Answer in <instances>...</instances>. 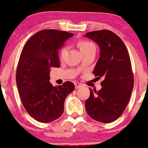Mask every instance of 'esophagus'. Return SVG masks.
Returning <instances> with one entry per match:
<instances>
[{
	"label": "esophagus",
	"mask_w": 148,
	"mask_h": 148,
	"mask_svg": "<svg viewBox=\"0 0 148 148\" xmlns=\"http://www.w3.org/2000/svg\"><path fill=\"white\" fill-rule=\"evenodd\" d=\"M74 85H75V88L76 89H78V88L84 87V85L79 82H75L74 83Z\"/></svg>",
	"instance_id": "34e87169"
}]
</instances>
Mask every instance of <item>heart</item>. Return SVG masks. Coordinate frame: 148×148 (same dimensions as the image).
Listing matches in <instances>:
<instances>
[{
	"instance_id": "obj_1",
	"label": "heart",
	"mask_w": 148,
	"mask_h": 148,
	"mask_svg": "<svg viewBox=\"0 0 148 148\" xmlns=\"http://www.w3.org/2000/svg\"><path fill=\"white\" fill-rule=\"evenodd\" d=\"M77 45L83 54L92 51L96 50L95 45L92 42L89 41V40H80V41L78 42ZM67 51V48L66 47H62V48L61 49L60 51V57L61 59H63L64 56H65Z\"/></svg>"
}]
</instances>
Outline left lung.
I'll list each match as a JSON object with an SVG mask.
<instances>
[{"label": "left lung", "mask_w": 148, "mask_h": 148, "mask_svg": "<svg viewBox=\"0 0 148 148\" xmlns=\"http://www.w3.org/2000/svg\"><path fill=\"white\" fill-rule=\"evenodd\" d=\"M86 37L93 40L100 48V57L93 74L103 78L101 89L90 88L86 109L89 116L97 121L109 123L125 111L134 88V74L129 52L123 40L108 30L87 33Z\"/></svg>", "instance_id": "8db88e82"}]
</instances>
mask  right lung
Returning a JSON list of instances; mask_svg holds the SVG:
<instances>
[{
	"label": "right lung",
	"mask_w": 148,
	"mask_h": 148,
	"mask_svg": "<svg viewBox=\"0 0 148 148\" xmlns=\"http://www.w3.org/2000/svg\"><path fill=\"white\" fill-rule=\"evenodd\" d=\"M73 35L54 29L42 30L30 37L22 49L16 68V86L25 111L40 123L60 118L66 97L74 90L70 81L58 87L49 81L51 68L60 67L59 49Z\"/></svg>",
	"instance_id": "add662e5"
}]
</instances>
